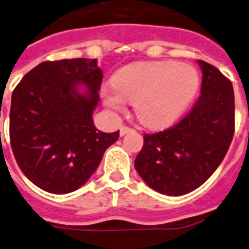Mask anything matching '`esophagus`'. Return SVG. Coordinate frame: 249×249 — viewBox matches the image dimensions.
<instances>
[{
	"instance_id": "34e87169",
	"label": "esophagus",
	"mask_w": 249,
	"mask_h": 249,
	"mask_svg": "<svg viewBox=\"0 0 249 249\" xmlns=\"http://www.w3.org/2000/svg\"><path fill=\"white\" fill-rule=\"evenodd\" d=\"M130 131H134V129L129 128V126H125V125H123L120 128V135H125L128 134V133H130Z\"/></svg>"
}]
</instances>
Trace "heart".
I'll return each mask as SVG.
<instances>
[{
  "label": "heart",
  "mask_w": 249,
  "mask_h": 249,
  "mask_svg": "<svg viewBox=\"0 0 249 249\" xmlns=\"http://www.w3.org/2000/svg\"><path fill=\"white\" fill-rule=\"evenodd\" d=\"M112 87L102 89L108 108L121 111L125 102H133L134 112L144 126L160 129L177 120L198 90L196 69L174 61L135 62L119 69Z\"/></svg>",
  "instance_id": "obj_1"
}]
</instances>
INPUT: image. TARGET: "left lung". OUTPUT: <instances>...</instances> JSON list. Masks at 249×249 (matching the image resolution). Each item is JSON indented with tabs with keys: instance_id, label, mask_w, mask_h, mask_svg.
<instances>
[{
	"instance_id": "1",
	"label": "left lung",
	"mask_w": 249,
	"mask_h": 249,
	"mask_svg": "<svg viewBox=\"0 0 249 249\" xmlns=\"http://www.w3.org/2000/svg\"><path fill=\"white\" fill-rule=\"evenodd\" d=\"M201 96L185 118L155 134H144L134 166L147 185L166 196L201 187L219 167L234 135V90L219 69L198 60Z\"/></svg>"
}]
</instances>
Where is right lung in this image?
I'll return each instance as SVG.
<instances>
[{
	"mask_svg": "<svg viewBox=\"0 0 249 249\" xmlns=\"http://www.w3.org/2000/svg\"><path fill=\"white\" fill-rule=\"evenodd\" d=\"M102 78L96 58H66L42 62L14 89L11 148L24 175L40 189L76 191L118 141L119 130L104 133L93 124Z\"/></svg>",
	"mask_w": 249,
	"mask_h": 249,
	"instance_id": "right-lung-1",
	"label": "right lung"
}]
</instances>
